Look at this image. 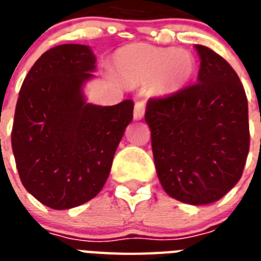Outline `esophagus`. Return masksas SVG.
Here are the masks:
<instances>
[{"instance_id":"esophagus-1","label":"esophagus","mask_w":261,"mask_h":261,"mask_svg":"<svg viewBox=\"0 0 261 261\" xmlns=\"http://www.w3.org/2000/svg\"><path fill=\"white\" fill-rule=\"evenodd\" d=\"M145 115V102L138 101L134 107V119L135 120H141Z\"/></svg>"}]
</instances>
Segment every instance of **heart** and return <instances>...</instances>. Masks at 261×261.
<instances>
[{
  "mask_svg": "<svg viewBox=\"0 0 261 261\" xmlns=\"http://www.w3.org/2000/svg\"><path fill=\"white\" fill-rule=\"evenodd\" d=\"M115 69L128 83L151 81L155 92L174 93L194 77L196 61L190 51L164 48L145 43L130 44L115 54Z\"/></svg>",
  "mask_w": 261,
  "mask_h": 261,
  "instance_id": "b5f03b06",
  "label": "heart"
}]
</instances>
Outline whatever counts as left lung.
<instances>
[{
    "label": "left lung",
    "mask_w": 261,
    "mask_h": 261,
    "mask_svg": "<svg viewBox=\"0 0 261 261\" xmlns=\"http://www.w3.org/2000/svg\"><path fill=\"white\" fill-rule=\"evenodd\" d=\"M198 84L172 96L150 98L145 120L161 186L171 198L202 206L239 182L249 151L248 100L233 67L208 47Z\"/></svg>",
    "instance_id": "8db88e82"
}]
</instances>
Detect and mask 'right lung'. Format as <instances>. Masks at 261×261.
<instances>
[{
	"mask_svg": "<svg viewBox=\"0 0 261 261\" xmlns=\"http://www.w3.org/2000/svg\"><path fill=\"white\" fill-rule=\"evenodd\" d=\"M89 46L46 51L21 85L12 128V150L22 186L54 210L93 199L110 174L115 151L133 120V100L116 106L87 101L94 77Z\"/></svg>",
	"mask_w": 261,
	"mask_h": 261,
	"instance_id": "add662e5",
	"label": "right lung"
}]
</instances>
